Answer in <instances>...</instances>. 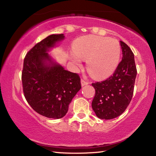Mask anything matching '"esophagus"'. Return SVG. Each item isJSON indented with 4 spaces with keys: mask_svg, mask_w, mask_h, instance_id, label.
Here are the masks:
<instances>
[{
    "mask_svg": "<svg viewBox=\"0 0 156 156\" xmlns=\"http://www.w3.org/2000/svg\"><path fill=\"white\" fill-rule=\"evenodd\" d=\"M89 83L88 82H87L86 80H83V79H81V85L82 86H84V85H87V84H88Z\"/></svg>",
    "mask_w": 156,
    "mask_h": 156,
    "instance_id": "esophagus-1",
    "label": "esophagus"
}]
</instances>
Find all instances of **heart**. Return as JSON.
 <instances>
[{
  "mask_svg": "<svg viewBox=\"0 0 156 156\" xmlns=\"http://www.w3.org/2000/svg\"><path fill=\"white\" fill-rule=\"evenodd\" d=\"M120 46L114 39L94 35L81 37L76 42L70 59L80 67L83 59H87V66L96 78L108 77L115 72L120 58Z\"/></svg>",
  "mask_w": 156,
  "mask_h": 156,
  "instance_id": "obj_1",
  "label": "heart"
}]
</instances>
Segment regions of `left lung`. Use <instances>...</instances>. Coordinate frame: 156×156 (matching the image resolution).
Listing matches in <instances>:
<instances>
[{
    "label": "left lung",
    "instance_id": "1",
    "mask_svg": "<svg viewBox=\"0 0 156 156\" xmlns=\"http://www.w3.org/2000/svg\"><path fill=\"white\" fill-rule=\"evenodd\" d=\"M122 58L114 73L107 80L92 83L96 94L92 109L98 118L110 120L120 115L130 103L137 69L134 55L127 44L120 41Z\"/></svg>",
    "mask_w": 156,
    "mask_h": 156
}]
</instances>
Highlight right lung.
Returning <instances> with one entry per match:
<instances>
[{
    "label": "right lung",
    "mask_w": 156,
    "mask_h": 156,
    "mask_svg": "<svg viewBox=\"0 0 156 156\" xmlns=\"http://www.w3.org/2000/svg\"><path fill=\"white\" fill-rule=\"evenodd\" d=\"M64 34H52L37 43L24 59L22 72L23 92L29 105L47 118L59 119L81 89L76 73L65 70L49 51L64 40Z\"/></svg>",
    "instance_id": "add662e5"
}]
</instances>
